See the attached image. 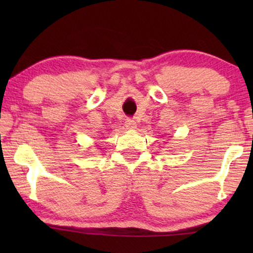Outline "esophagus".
I'll return each instance as SVG.
<instances>
[{
	"label": "esophagus",
	"mask_w": 253,
	"mask_h": 253,
	"mask_svg": "<svg viewBox=\"0 0 253 253\" xmlns=\"http://www.w3.org/2000/svg\"><path fill=\"white\" fill-rule=\"evenodd\" d=\"M126 126L127 127V129H136V127H137L136 121L132 120V119H127L126 121Z\"/></svg>",
	"instance_id": "34e87169"
}]
</instances>
